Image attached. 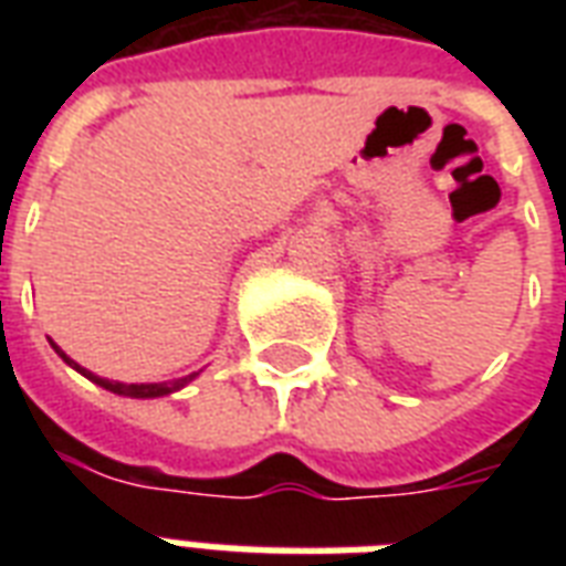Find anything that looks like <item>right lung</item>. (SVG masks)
Returning <instances> with one entry per match:
<instances>
[{
  "instance_id": "add662e5",
  "label": "right lung",
  "mask_w": 566,
  "mask_h": 566,
  "mask_svg": "<svg viewBox=\"0 0 566 566\" xmlns=\"http://www.w3.org/2000/svg\"><path fill=\"white\" fill-rule=\"evenodd\" d=\"M52 349H55L61 358H64L73 370L82 373L84 378H91V381H96L99 387H105V390H111V394H119V396H132V399H155V396H167V394H176V390H181V387L188 385V381H193L199 373H190V376L185 378H172V381H158V385H126V381H111V378H99V376H93L91 370H84L82 364H75L70 355L61 349V346L52 344Z\"/></svg>"
}]
</instances>
